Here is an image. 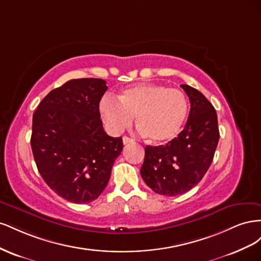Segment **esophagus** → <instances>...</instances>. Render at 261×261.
<instances>
[{
	"label": "esophagus",
	"instance_id": "obj_1",
	"mask_svg": "<svg viewBox=\"0 0 261 261\" xmlns=\"http://www.w3.org/2000/svg\"><path fill=\"white\" fill-rule=\"evenodd\" d=\"M130 143H134V139H132V138L127 137V136H124V137H123V144H124V145H128V144H130Z\"/></svg>",
	"mask_w": 261,
	"mask_h": 261
}]
</instances>
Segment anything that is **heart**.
<instances>
[{
  "instance_id": "obj_1",
  "label": "heart",
  "mask_w": 261,
  "mask_h": 261,
  "mask_svg": "<svg viewBox=\"0 0 261 261\" xmlns=\"http://www.w3.org/2000/svg\"><path fill=\"white\" fill-rule=\"evenodd\" d=\"M100 113L110 130L121 133L137 116L140 130L156 144L168 143L181 130L188 113L185 94L160 84H139L121 91L117 100L106 96Z\"/></svg>"
}]
</instances>
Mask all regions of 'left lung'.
<instances>
[{
  "mask_svg": "<svg viewBox=\"0 0 261 261\" xmlns=\"http://www.w3.org/2000/svg\"><path fill=\"white\" fill-rule=\"evenodd\" d=\"M191 111L178 136L161 146H147L140 174L153 192L177 196L188 192L206 174L219 141L218 116L208 99L188 85H180Z\"/></svg>",
  "mask_w": 261,
  "mask_h": 261,
  "instance_id": "1",
  "label": "left lung"
}]
</instances>
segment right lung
<instances>
[{"mask_svg":"<svg viewBox=\"0 0 261 261\" xmlns=\"http://www.w3.org/2000/svg\"><path fill=\"white\" fill-rule=\"evenodd\" d=\"M99 78H80L50 91L33 116L31 149L40 175L53 192L75 203L96 200L123 150L100 120L107 91Z\"/></svg>","mask_w":261,"mask_h":261,"instance_id":"add662e5","label":"right lung"}]
</instances>
